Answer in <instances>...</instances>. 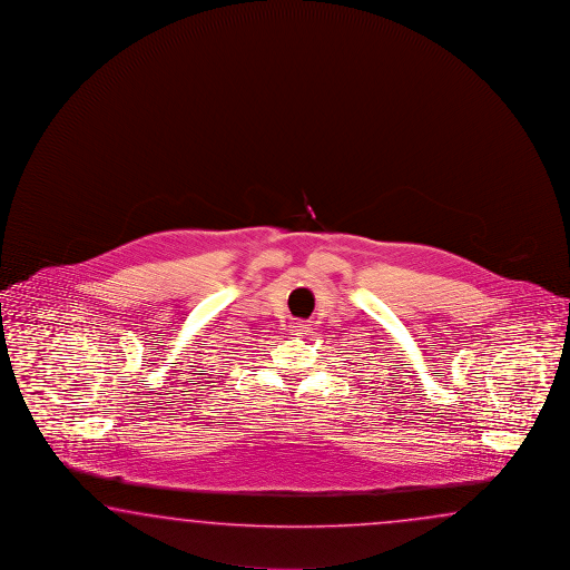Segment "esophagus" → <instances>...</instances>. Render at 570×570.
I'll list each match as a JSON object with an SVG mask.
<instances>
[{
  "mask_svg": "<svg viewBox=\"0 0 570 570\" xmlns=\"http://www.w3.org/2000/svg\"><path fill=\"white\" fill-rule=\"evenodd\" d=\"M293 332H297V334H302V332H307V327L309 324L305 322V320H297V322H293Z\"/></svg>",
  "mask_w": 570,
  "mask_h": 570,
  "instance_id": "esophagus-1",
  "label": "esophagus"
}]
</instances>
